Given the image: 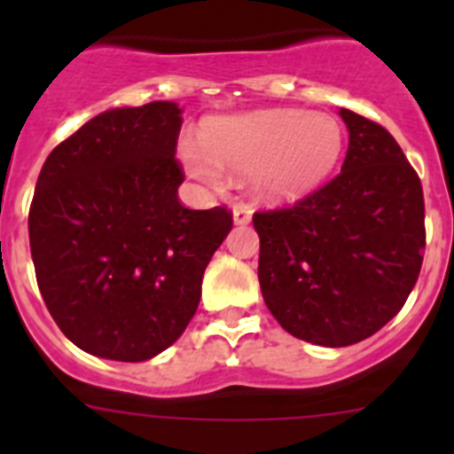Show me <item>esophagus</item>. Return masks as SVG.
<instances>
[{"label": "esophagus", "instance_id": "34e87169", "mask_svg": "<svg viewBox=\"0 0 454 454\" xmlns=\"http://www.w3.org/2000/svg\"><path fill=\"white\" fill-rule=\"evenodd\" d=\"M252 220V208L247 204H236L234 207V223L236 224H247Z\"/></svg>", "mask_w": 454, "mask_h": 454}]
</instances>
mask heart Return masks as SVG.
I'll return each instance as SVG.
<instances>
[{
    "label": "heart",
    "instance_id": "1",
    "mask_svg": "<svg viewBox=\"0 0 454 454\" xmlns=\"http://www.w3.org/2000/svg\"><path fill=\"white\" fill-rule=\"evenodd\" d=\"M204 143L184 140L186 170L220 188L224 170L252 175L266 200H295L314 191L339 161L343 134L334 118L300 111H262L208 124Z\"/></svg>",
    "mask_w": 454,
    "mask_h": 454
}]
</instances>
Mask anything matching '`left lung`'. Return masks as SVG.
Returning a JSON list of instances; mask_svg holds the SVG:
<instances>
[{"mask_svg":"<svg viewBox=\"0 0 454 454\" xmlns=\"http://www.w3.org/2000/svg\"><path fill=\"white\" fill-rule=\"evenodd\" d=\"M350 131L334 179L291 207L252 215L259 284L295 339L343 348L382 330L407 302L425 252L423 186L382 124L340 108Z\"/></svg>","mask_w":454,"mask_h":454,"instance_id":"1","label":"left lung"}]
</instances>
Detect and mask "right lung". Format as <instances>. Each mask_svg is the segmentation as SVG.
Listing matches in <instances>:
<instances>
[{
	"label": "right lung",
	"mask_w": 454,
	"mask_h": 454,
	"mask_svg": "<svg viewBox=\"0 0 454 454\" xmlns=\"http://www.w3.org/2000/svg\"><path fill=\"white\" fill-rule=\"evenodd\" d=\"M175 102L114 108L47 156L29 208L35 279L83 352L145 362L198 311L202 277L231 211L186 208Z\"/></svg>",
	"instance_id": "add662e5"
}]
</instances>
